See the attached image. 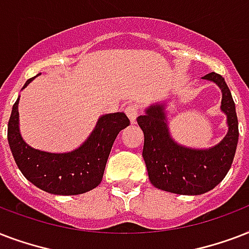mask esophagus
<instances>
[{
    "label": "esophagus",
    "instance_id": "1",
    "mask_svg": "<svg viewBox=\"0 0 249 249\" xmlns=\"http://www.w3.org/2000/svg\"><path fill=\"white\" fill-rule=\"evenodd\" d=\"M124 113H126L131 122H134L139 115V107L136 104H127L126 107H124Z\"/></svg>",
    "mask_w": 249,
    "mask_h": 249
}]
</instances>
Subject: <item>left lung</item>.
Instances as JSON below:
<instances>
[{
	"label": "left lung",
	"instance_id": "1",
	"mask_svg": "<svg viewBox=\"0 0 249 249\" xmlns=\"http://www.w3.org/2000/svg\"><path fill=\"white\" fill-rule=\"evenodd\" d=\"M204 79L218 84L222 90V110L227 114L226 138L207 151L178 145L169 135L162 105H155L138 117L144 132L142 157L151 183L160 190L179 195H201L213 190L230 170L238 145V117L225 79L211 72Z\"/></svg>",
	"mask_w": 249,
	"mask_h": 249
}]
</instances>
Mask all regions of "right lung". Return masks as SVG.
Wrapping results in <instances>:
<instances>
[{
    "instance_id": "right-lung-1",
    "label": "right lung",
    "mask_w": 249,
    "mask_h": 249,
    "mask_svg": "<svg viewBox=\"0 0 249 249\" xmlns=\"http://www.w3.org/2000/svg\"><path fill=\"white\" fill-rule=\"evenodd\" d=\"M32 79H28L23 88ZM18 103L19 98L13 105L7 139L22 174L40 190L53 195H80L96 188L103 180L105 165L117 135L130 124L126 114L103 115L80 148L59 155L37 151L23 142L18 128Z\"/></svg>"
}]
</instances>
